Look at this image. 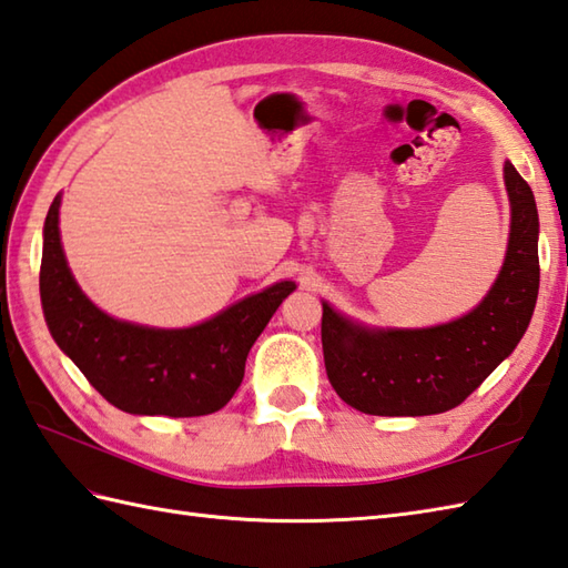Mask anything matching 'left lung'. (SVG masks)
Wrapping results in <instances>:
<instances>
[{"mask_svg":"<svg viewBox=\"0 0 568 568\" xmlns=\"http://www.w3.org/2000/svg\"><path fill=\"white\" fill-rule=\"evenodd\" d=\"M510 237L500 274L466 316L396 331L367 327L323 301L325 372L347 406L369 415H435L457 408L518 347L539 292V219L532 189L510 162Z\"/></svg>","mask_w":568,"mask_h":568,"instance_id":"1","label":"left lung"}]
</instances>
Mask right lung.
Returning a JSON list of instances; mask_svg holds the SVG:
<instances>
[{
    "label": "right lung",
    "mask_w": 568,
    "mask_h": 568,
    "mask_svg": "<svg viewBox=\"0 0 568 568\" xmlns=\"http://www.w3.org/2000/svg\"><path fill=\"white\" fill-rule=\"evenodd\" d=\"M58 211L60 194L48 209L41 257V304L58 347L125 413L194 418L221 410L243 382L250 347L296 284H272L211 321L178 331L116 321L74 282L60 245Z\"/></svg>",
    "instance_id": "1"
}]
</instances>
